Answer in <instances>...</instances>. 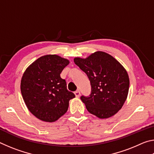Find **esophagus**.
Masks as SVG:
<instances>
[{
	"instance_id": "1",
	"label": "esophagus",
	"mask_w": 154,
	"mask_h": 154,
	"mask_svg": "<svg viewBox=\"0 0 154 154\" xmlns=\"http://www.w3.org/2000/svg\"><path fill=\"white\" fill-rule=\"evenodd\" d=\"M75 96H76L77 98H79V96H80V95H81L79 91L77 90V91H76V92H75Z\"/></svg>"
}]
</instances>
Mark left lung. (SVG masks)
<instances>
[{"label": "left lung", "instance_id": "1", "mask_svg": "<svg viewBox=\"0 0 154 154\" xmlns=\"http://www.w3.org/2000/svg\"><path fill=\"white\" fill-rule=\"evenodd\" d=\"M74 62L90 81V96L81 97L87 110L100 119L118 113L128 94L130 80L126 69L110 54L101 51L85 58L77 57Z\"/></svg>", "mask_w": 154, "mask_h": 154}]
</instances>
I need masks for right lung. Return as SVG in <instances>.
Returning <instances> with one entry per match:
<instances>
[{"label":"right lung","mask_w":154,"mask_h":154,"mask_svg":"<svg viewBox=\"0 0 154 154\" xmlns=\"http://www.w3.org/2000/svg\"><path fill=\"white\" fill-rule=\"evenodd\" d=\"M69 60L48 54L34 61L26 69L20 89L27 108L40 120L54 122L66 113L69 100L75 97L60 77Z\"/></svg>","instance_id":"add662e5"}]
</instances>
